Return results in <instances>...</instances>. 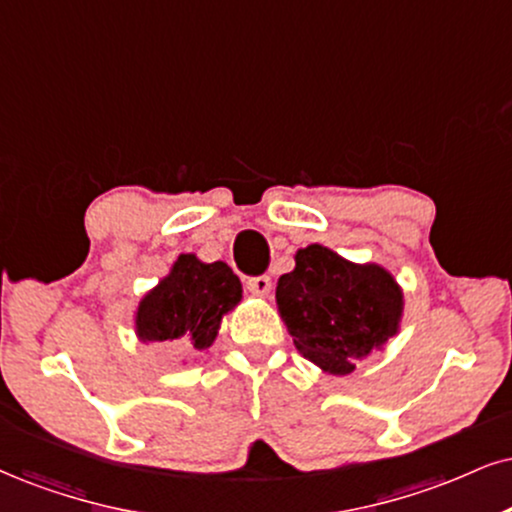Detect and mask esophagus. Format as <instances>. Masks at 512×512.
<instances>
[{"label":"esophagus","instance_id":"obj_1","mask_svg":"<svg viewBox=\"0 0 512 512\" xmlns=\"http://www.w3.org/2000/svg\"><path fill=\"white\" fill-rule=\"evenodd\" d=\"M246 289L256 296H268L270 289H273V280L268 275H254L246 280Z\"/></svg>","mask_w":512,"mask_h":512}]
</instances>
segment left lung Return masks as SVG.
<instances>
[{"label":"left lung","mask_w":512,"mask_h":512,"mask_svg":"<svg viewBox=\"0 0 512 512\" xmlns=\"http://www.w3.org/2000/svg\"><path fill=\"white\" fill-rule=\"evenodd\" d=\"M275 296L296 349L332 375H349L399 330L403 296L394 277L380 266H353L320 244L299 249Z\"/></svg>","instance_id":"1"}]
</instances>
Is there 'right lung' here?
I'll use <instances>...</instances> for the list:
<instances>
[{
    "instance_id": "right-lung-1",
    "label": "right lung",
    "mask_w": 512,
    "mask_h": 512,
    "mask_svg": "<svg viewBox=\"0 0 512 512\" xmlns=\"http://www.w3.org/2000/svg\"><path fill=\"white\" fill-rule=\"evenodd\" d=\"M242 299V282L227 263H201L182 254L161 285L137 308V334L144 342L185 339L194 349H206L216 339L223 313Z\"/></svg>"
}]
</instances>
